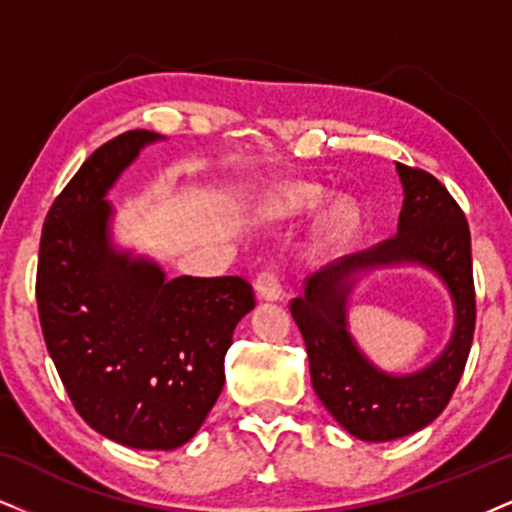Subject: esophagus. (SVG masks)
Masks as SVG:
<instances>
[{"instance_id": "esophagus-1", "label": "esophagus", "mask_w": 512, "mask_h": 512, "mask_svg": "<svg viewBox=\"0 0 512 512\" xmlns=\"http://www.w3.org/2000/svg\"><path fill=\"white\" fill-rule=\"evenodd\" d=\"M254 287H256V294L261 296L263 301H277V299H282L280 277H277V273H275L273 268L261 270V273L256 275Z\"/></svg>"}]
</instances>
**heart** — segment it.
<instances>
[{
  "mask_svg": "<svg viewBox=\"0 0 512 512\" xmlns=\"http://www.w3.org/2000/svg\"><path fill=\"white\" fill-rule=\"evenodd\" d=\"M287 201L292 206H313L315 201H318V189L315 187H292L287 192ZM353 220V208L349 204H337L330 211V216H327V227L330 230H344V227H349V223Z\"/></svg>",
  "mask_w": 512,
  "mask_h": 512,
  "instance_id": "heart-1",
  "label": "heart"
}]
</instances>
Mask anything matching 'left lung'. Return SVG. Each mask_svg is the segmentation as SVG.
I'll return each instance as SVG.
<instances>
[{
	"label": "left lung",
	"mask_w": 512,
	"mask_h": 512,
	"mask_svg": "<svg viewBox=\"0 0 512 512\" xmlns=\"http://www.w3.org/2000/svg\"><path fill=\"white\" fill-rule=\"evenodd\" d=\"M403 185L394 237L327 263L292 299L304 334L311 382L318 399L346 432L363 441L408 437L437 420L463 375L475 334L470 227L449 189L427 170L396 163ZM418 262L450 287L457 325L437 362L410 376H389L370 364L345 330V301L365 269Z\"/></svg>",
	"instance_id": "obj_1"
}]
</instances>
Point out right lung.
Listing matches in <instances>:
<instances>
[{
    "instance_id": "right-lung-1",
    "label": "right lung",
    "mask_w": 512,
    "mask_h": 512,
    "mask_svg": "<svg viewBox=\"0 0 512 512\" xmlns=\"http://www.w3.org/2000/svg\"><path fill=\"white\" fill-rule=\"evenodd\" d=\"M151 130L113 137L54 199L37 258L49 356L80 418L106 439L173 451L204 425L225 384L239 320L256 306L242 277H175L111 244L106 192Z\"/></svg>"
}]
</instances>
